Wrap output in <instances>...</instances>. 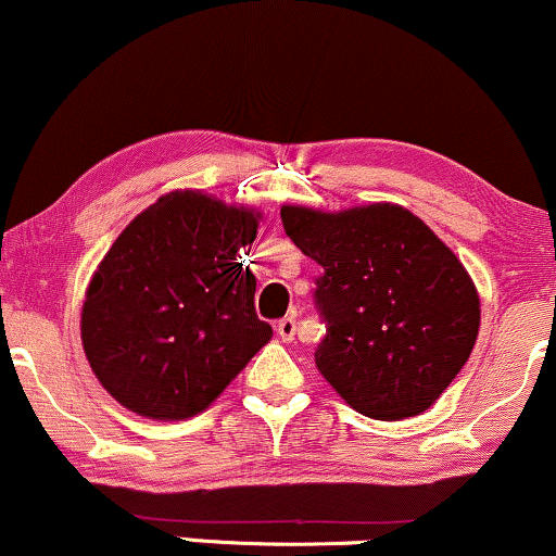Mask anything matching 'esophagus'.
I'll return each instance as SVG.
<instances>
[{
    "label": "esophagus",
    "mask_w": 556,
    "mask_h": 556,
    "mask_svg": "<svg viewBox=\"0 0 556 556\" xmlns=\"http://www.w3.org/2000/svg\"><path fill=\"white\" fill-rule=\"evenodd\" d=\"M295 316H285V318H279L277 321V334L282 337L285 342H292L295 340Z\"/></svg>",
    "instance_id": "esophagus-1"
}]
</instances>
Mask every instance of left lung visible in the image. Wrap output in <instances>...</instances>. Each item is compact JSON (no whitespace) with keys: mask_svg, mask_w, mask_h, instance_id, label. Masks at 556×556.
<instances>
[{"mask_svg":"<svg viewBox=\"0 0 556 556\" xmlns=\"http://www.w3.org/2000/svg\"><path fill=\"white\" fill-rule=\"evenodd\" d=\"M282 225L321 266L327 321L316 366L350 407L376 420L429 410L470 358L481 303L460 258L394 203L348 212L282 206Z\"/></svg>","mask_w":556,"mask_h":556,"instance_id":"8db88e82","label":"left lung"}]
</instances>
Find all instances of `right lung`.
Here are the masks:
<instances>
[{
	"label": "right lung",
	"instance_id": "right-lung-1",
	"mask_svg": "<svg viewBox=\"0 0 556 556\" xmlns=\"http://www.w3.org/2000/svg\"><path fill=\"white\" fill-rule=\"evenodd\" d=\"M261 214L175 190L123 229L86 290L80 337L96 379L138 416L206 410L271 340L240 248Z\"/></svg>",
	"mask_w": 556,
	"mask_h": 556
}]
</instances>
